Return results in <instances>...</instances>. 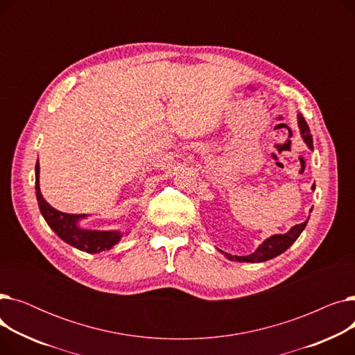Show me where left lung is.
Listing matches in <instances>:
<instances>
[{"label": "left lung", "instance_id": "left-lung-1", "mask_svg": "<svg viewBox=\"0 0 355 355\" xmlns=\"http://www.w3.org/2000/svg\"><path fill=\"white\" fill-rule=\"evenodd\" d=\"M297 123H300L304 141L312 149V135H311L309 126L302 115H297ZM312 190H315V184L312 185ZM306 223H308V220L301 223V225L293 226L286 234H275V236L269 237L268 240L263 241L262 246H260L254 253H252L249 256H232L229 253H225V256L229 257L230 260H234V262H250V263L265 262V260H269L277 254L284 253L293 243V241L300 237V234L302 233V230L306 226Z\"/></svg>", "mask_w": 355, "mask_h": 355}]
</instances>
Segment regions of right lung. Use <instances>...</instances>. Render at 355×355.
I'll return each mask as SVG.
<instances>
[{
  "label": "right lung",
  "instance_id": "add662e5",
  "mask_svg": "<svg viewBox=\"0 0 355 355\" xmlns=\"http://www.w3.org/2000/svg\"><path fill=\"white\" fill-rule=\"evenodd\" d=\"M39 161L35 164V194L39 201L40 211L47 221V225L53 229L62 240L70 246L87 253H99L109 250L121 240L119 233L114 232H96V230H82L78 227V220L85 217V214H67L53 209L50 204L43 198L39 187Z\"/></svg>",
  "mask_w": 355,
  "mask_h": 355
}]
</instances>
